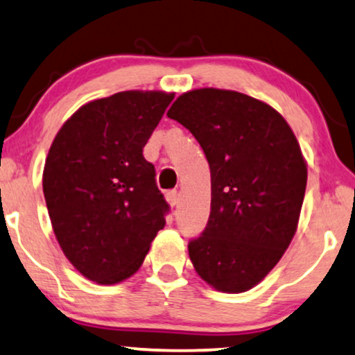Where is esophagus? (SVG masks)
I'll list each match as a JSON object with an SVG mask.
<instances>
[{
	"label": "esophagus",
	"mask_w": 355,
	"mask_h": 355,
	"mask_svg": "<svg viewBox=\"0 0 355 355\" xmlns=\"http://www.w3.org/2000/svg\"><path fill=\"white\" fill-rule=\"evenodd\" d=\"M166 198H168V202L171 204V206H178L179 199H181V196H179L178 191H169V193L166 194Z\"/></svg>",
	"instance_id": "obj_1"
}]
</instances>
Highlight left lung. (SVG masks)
Listing matches in <instances>:
<instances>
[{
  "instance_id": "1",
  "label": "left lung",
  "mask_w": 355,
  "mask_h": 355,
  "mask_svg": "<svg viewBox=\"0 0 355 355\" xmlns=\"http://www.w3.org/2000/svg\"><path fill=\"white\" fill-rule=\"evenodd\" d=\"M168 118L189 129L211 169V214L191 241L196 272L216 291L252 289L284 256L297 231L307 162L281 112L231 89L182 93Z\"/></svg>"
}]
</instances>
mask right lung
<instances>
[{"mask_svg": "<svg viewBox=\"0 0 355 355\" xmlns=\"http://www.w3.org/2000/svg\"><path fill=\"white\" fill-rule=\"evenodd\" d=\"M174 93L121 91L83 104L54 136L43 193L61 251L101 286L137 272L168 204L143 148Z\"/></svg>", "mask_w": 355, "mask_h": 355, "instance_id": "1", "label": "right lung"}]
</instances>
